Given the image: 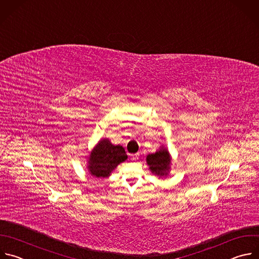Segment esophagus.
Segmentation results:
<instances>
[{
	"label": "esophagus",
	"instance_id": "esophagus-1",
	"mask_svg": "<svg viewBox=\"0 0 259 259\" xmlns=\"http://www.w3.org/2000/svg\"><path fill=\"white\" fill-rule=\"evenodd\" d=\"M139 156H140V154H139V153H136V154L132 155V159H133V160H137V159L139 158Z\"/></svg>",
	"mask_w": 259,
	"mask_h": 259
}]
</instances>
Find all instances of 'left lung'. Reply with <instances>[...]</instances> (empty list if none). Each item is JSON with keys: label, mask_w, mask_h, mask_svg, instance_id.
Wrapping results in <instances>:
<instances>
[{"label": "left lung", "mask_w": 259, "mask_h": 259, "mask_svg": "<svg viewBox=\"0 0 259 259\" xmlns=\"http://www.w3.org/2000/svg\"><path fill=\"white\" fill-rule=\"evenodd\" d=\"M146 161L150 171L153 175L161 179L168 176L170 171L171 157L168 150L164 146H161L160 149L155 153L147 155Z\"/></svg>", "instance_id": "1"}]
</instances>
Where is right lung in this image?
I'll return each mask as SVG.
<instances>
[{
    "label": "right lung",
    "instance_id": "add662e5",
    "mask_svg": "<svg viewBox=\"0 0 259 259\" xmlns=\"http://www.w3.org/2000/svg\"><path fill=\"white\" fill-rule=\"evenodd\" d=\"M88 170L95 178H108L111 172L127 159L124 148L113 145L109 139H102L88 157Z\"/></svg>",
    "mask_w": 259,
    "mask_h": 259
}]
</instances>
